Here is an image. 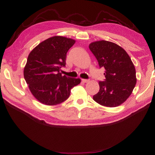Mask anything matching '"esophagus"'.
I'll use <instances>...</instances> for the list:
<instances>
[{
  "mask_svg": "<svg viewBox=\"0 0 155 155\" xmlns=\"http://www.w3.org/2000/svg\"><path fill=\"white\" fill-rule=\"evenodd\" d=\"M88 81H89V80H88V79H82V82H84V83H86V82H88Z\"/></svg>",
  "mask_w": 155,
  "mask_h": 155,
  "instance_id": "1",
  "label": "esophagus"
}]
</instances>
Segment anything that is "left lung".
<instances>
[{"label": "left lung", "instance_id": "1", "mask_svg": "<svg viewBox=\"0 0 155 155\" xmlns=\"http://www.w3.org/2000/svg\"><path fill=\"white\" fill-rule=\"evenodd\" d=\"M89 49L96 58L100 68L105 69L104 81H99L100 90L93 99L106 107H116L131 94L137 79L134 64L120 46L107 41L92 42Z\"/></svg>", "mask_w": 155, "mask_h": 155}]
</instances>
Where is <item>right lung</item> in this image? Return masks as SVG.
<instances>
[{"label":"right lung","mask_w":155,"mask_h":155,"mask_svg":"<svg viewBox=\"0 0 155 155\" xmlns=\"http://www.w3.org/2000/svg\"><path fill=\"white\" fill-rule=\"evenodd\" d=\"M75 43L74 39L54 36L40 43L29 54L24 76L31 94L39 102L55 106L69 98L71 90L80 84V78L62 76L67 53Z\"/></svg>","instance_id":"obj_1"}]
</instances>
